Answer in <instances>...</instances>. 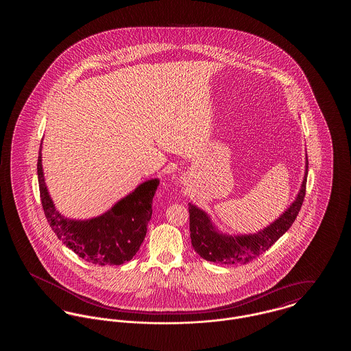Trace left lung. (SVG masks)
Listing matches in <instances>:
<instances>
[{
  "label": "left lung",
  "instance_id": "left-lung-1",
  "mask_svg": "<svg viewBox=\"0 0 351 351\" xmlns=\"http://www.w3.org/2000/svg\"><path fill=\"white\" fill-rule=\"evenodd\" d=\"M305 167L304 182L296 200L287 209V212L259 233L238 237L218 233L209 217L201 209L189 204V230L195 251L202 259L219 265H246L256 259L292 226L298 217L305 197L308 158Z\"/></svg>",
  "mask_w": 351,
  "mask_h": 351
}]
</instances>
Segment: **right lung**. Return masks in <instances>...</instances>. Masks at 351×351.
<instances>
[{
  "mask_svg": "<svg viewBox=\"0 0 351 351\" xmlns=\"http://www.w3.org/2000/svg\"><path fill=\"white\" fill-rule=\"evenodd\" d=\"M36 169L45 216L53 233L68 249L85 262L99 266H119L133 259L147 233L158 179L141 184L100 217L71 221L59 215L52 204L45 184L40 152Z\"/></svg>",
  "mask_w": 351,
  "mask_h": 351,
  "instance_id": "add662e5",
  "label": "right lung"
}]
</instances>
